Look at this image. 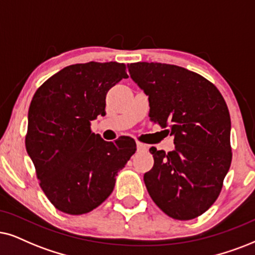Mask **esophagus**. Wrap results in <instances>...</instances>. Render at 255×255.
Listing matches in <instances>:
<instances>
[{"mask_svg": "<svg viewBox=\"0 0 255 255\" xmlns=\"http://www.w3.org/2000/svg\"><path fill=\"white\" fill-rule=\"evenodd\" d=\"M136 147H137V151H142V150H146V149H147L146 144L138 142V141L136 142Z\"/></svg>", "mask_w": 255, "mask_h": 255, "instance_id": "1", "label": "esophagus"}]
</instances>
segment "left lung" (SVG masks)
<instances>
[{
    "instance_id": "8db88e82",
    "label": "left lung",
    "mask_w": 255,
    "mask_h": 255,
    "mask_svg": "<svg viewBox=\"0 0 255 255\" xmlns=\"http://www.w3.org/2000/svg\"><path fill=\"white\" fill-rule=\"evenodd\" d=\"M148 95L149 120L173 135L175 149L151 147L154 166L143 180L151 200L176 220L204 214L220 194L232 162L226 101L204 76L174 64H128Z\"/></svg>"
}]
</instances>
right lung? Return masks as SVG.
<instances>
[{"mask_svg": "<svg viewBox=\"0 0 255 255\" xmlns=\"http://www.w3.org/2000/svg\"><path fill=\"white\" fill-rule=\"evenodd\" d=\"M127 77L125 63L92 61L61 69L35 92L25 149L42 191L63 213L85 214L101 205L136 150L134 138L108 142L90 129V121L106 114L108 90Z\"/></svg>", "mask_w": 255, "mask_h": 255, "instance_id": "1", "label": "right lung"}]
</instances>
